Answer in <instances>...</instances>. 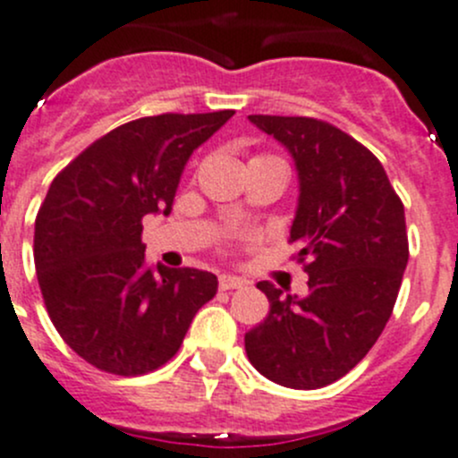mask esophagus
<instances>
[{
  "mask_svg": "<svg viewBox=\"0 0 458 458\" xmlns=\"http://www.w3.org/2000/svg\"><path fill=\"white\" fill-rule=\"evenodd\" d=\"M248 286V282L243 277H234V275H221L219 277V288L221 291H234V288Z\"/></svg>",
  "mask_w": 458,
  "mask_h": 458,
  "instance_id": "esophagus-1",
  "label": "esophagus"
}]
</instances>
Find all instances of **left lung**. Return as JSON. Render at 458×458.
I'll use <instances>...</instances> for the list:
<instances>
[{"label":"left lung","mask_w":458,"mask_h":458,"mask_svg":"<svg viewBox=\"0 0 458 458\" xmlns=\"http://www.w3.org/2000/svg\"><path fill=\"white\" fill-rule=\"evenodd\" d=\"M291 152L300 203L291 242L309 273L304 297L259 282L270 310L246 333L261 376L291 389H319L349 374L392 318L410 259L405 208L378 158L331 123L248 116Z\"/></svg>","instance_id":"left-lung-1"}]
</instances>
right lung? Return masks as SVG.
<instances>
[{
  "instance_id": "right-lung-1",
  "label": "right lung",
  "mask_w": 458,
  "mask_h": 458,
  "mask_svg": "<svg viewBox=\"0 0 458 458\" xmlns=\"http://www.w3.org/2000/svg\"><path fill=\"white\" fill-rule=\"evenodd\" d=\"M233 114L125 123L53 179L35 219L39 291L62 340L96 369L143 376L163 367L216 295L208 270L148 266L140 234L145 215H170L188 158Z\"/></svg>"
}]
</instances>
